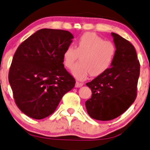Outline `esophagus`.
<instances>
[{
	"mask_svg": "<svg viewBox=\"0 0 150 150\" xmlns=\"http://www.w3.org/2000/svg\"><path fill=\"white\" fill-rule=\"evenodd\" d=\"M83 83L78 82V81H76V83H75V87H76V88H80V87L83 86Z\"/></svg>",
	"mask_w": 150,
	"mask_h": 150,
	"instance_id": "34e87169",
	"label": "esophagus"
}]
</instances>
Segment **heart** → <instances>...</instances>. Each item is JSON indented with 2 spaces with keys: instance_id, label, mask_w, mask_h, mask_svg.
<instances>
[{
  "instance_id": "obj_1",
  "label": "heart",
  "mask_w": 150,
  "mask_h": 150,
  "mask_svg": "<svg viewBox=\"0 0 150 150\" xmlns=\"http://www.w3.org/2000/svg\"><path fill=\"white\" fill-rule=\"evenodd\" d=\"M116 55V47L110 41H105L94 33L88 32L80 36L75 48L68 46L63 53V64L67 69L75 65L79 56L81 64L72 70V74L78 80H84L91 73L98 76L111 66Z\"/></svg>"
}]
</instances>
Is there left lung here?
Here are the masks:
<instances>
[{
  "label": "left lung",
  "instance_id": "1",
  "mask_svg": "<svg viewBox=\"0 0 150 150\" xmlns=\"http://www.w3.org/2000/svg\"><path fill=\"white\" fill-rule=\"evenodd\" d=\"M111 36L116 47L111 66L86 83L92 92L85 103L87 113L100 121L117 118L133 104L140 74V64L133 45L117 33H111Z\"/></svg>",
  "mask_w": 150,
  "mask_h": 150
}]
</instances>
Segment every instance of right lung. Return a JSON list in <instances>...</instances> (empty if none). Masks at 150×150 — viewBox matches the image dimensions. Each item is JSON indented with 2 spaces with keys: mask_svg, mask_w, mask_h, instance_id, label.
<instances>
[{
  "mask_svg": "<svg viewBox=\"0 0 150 150\" xmlns=\"http://www.w3.org/2000/svg\"><path fill=\"white\" fill-rule=\"evenodd\" d=\"M73 38L67 30L42 28L16 50L8 81L17 107L28 117L42 120L50 116L75 86L63 64L64 51Z\"/></svg>",
  "mask_w": 150,
  "mask_h": 150,
  "instance_id": "obj_1",
  "label": "right lung"
}]
</instances>
